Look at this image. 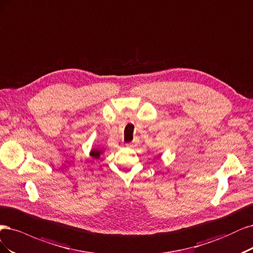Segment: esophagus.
Returning a JSON list of instances; mask_svg holds the SVG:
<instances>
[{
  "label": "esophagus",
  "mask_w": 253,
  "mask_h": 253,
  "mask_svg": "<svg viewBox=\"0 0 253 253\" xmlns=\"http://www.w3.org/2000/svg\"><path fill=\"white\" fill-rule=\"evenodd\" d=\"M126 146L128 148H133L135 145H134V143H128V144H126Z\"/></svg>",
  "instance_id": "34e87169"
}]
</instances>
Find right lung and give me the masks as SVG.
<instances>
[{
  "mask_svg": "<svg viewBox=\"0 0 253 253\" xmlns=\"http://www.w3.org/2000/svg\"><path fill=\"white\" fill-rule=\"evenodd\" d=\"M101 153H102V151H99V150H96V149H92L91 152H90V156L93 157L94 159H97V158H100V154Z\"/></svg>",
  "mask_w": 253,
  "mask_h": 253,
  "instance_id": "1",
  "label": "right lung"
}]
</instances>
